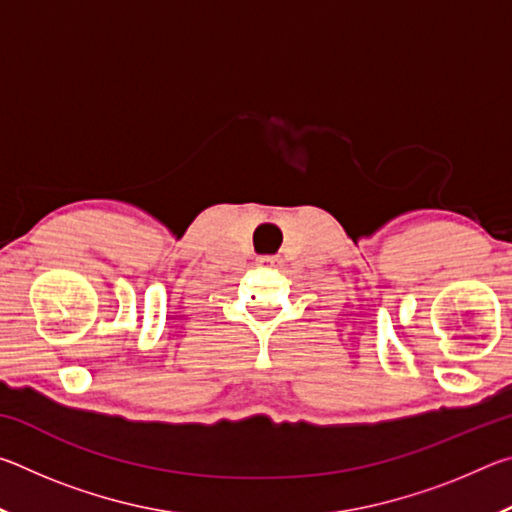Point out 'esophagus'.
I'll list each match as a JSON object with an SVG mask.
<instances>
[{
  "instance_id": "34e87169",
  "label": "esophagus",
  "mask_w": 512,
  "mask_h": 512,
  "mask_svg": "<svg viewBox=\"0 0 512 512\" xmlns=\"http://www.w3.org/2000/svg\"><path fill=\"white\" fill-rule=\"evenodd\" d=\"M277 262L275 255H262L257 257V266H273Z\"/></svg>"
}]
</instances>
